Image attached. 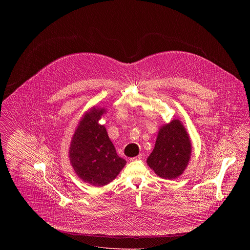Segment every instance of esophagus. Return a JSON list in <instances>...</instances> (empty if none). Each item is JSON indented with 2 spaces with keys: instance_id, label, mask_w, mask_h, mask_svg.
Listing matches in <instances>:
<instances>
[{
  "instance_id": "34e87169",
  "label": "esophagus",
  "mask_w": 250,
  "mask_h": 250,
  "mask_svg": "<svg viewBox=\"0 0 250 250\" xmlns=\"http://www.w3.org/2000/svg\"><path fill=\"white\" fill-rule=\"evenodd\" d=\"M142 158H143V155H142V154H140V155H138L137 157H133V158H131V159H130V161H131V162H134V161H140V160H142Z\"/></svg>"
}]
</instances>
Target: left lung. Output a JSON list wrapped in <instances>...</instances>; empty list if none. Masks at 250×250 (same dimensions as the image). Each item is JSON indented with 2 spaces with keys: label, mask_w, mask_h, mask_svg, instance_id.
Wrapping results in <instances>:
<instances>
[{
  "label": "left lung",
  "mask_w": 250,
  "mask_h": 250,
  "mask_svg": "<svg viewBox=\"0 0 250 250\" xmlns=\"http://www.w3.org/2000/svg\"><path fill=\"white\" fill-rule=\"evenodd\" d=\"M191 144L181 122L174 119L160 129L153 152L147 164L161 178H177L186 169Z\"/></svg>",
  "instance_id": "1"
}]
</instances>
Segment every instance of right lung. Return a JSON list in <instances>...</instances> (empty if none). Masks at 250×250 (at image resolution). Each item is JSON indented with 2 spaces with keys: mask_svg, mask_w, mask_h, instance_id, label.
Segmentation results:
<instances>
[{
  "mask_svg": "<svg viewBox=\"0 0 250 250\" xmlns=\"http://www.w3.org/2000/svg\"><path fill=\"white\" fill-rule=\"evenodd\" d=\"M104 108L92 107L79 123L72 139L69 158L77 175L95 187L110 183L126 161L116 154L107 130L98 123Z\"/></svg>",
  "mask_w": 250,
  "mask_h": 250,
  "instance_id": "right-lung-1",
  "label": "right lung"
}]
</instances>
